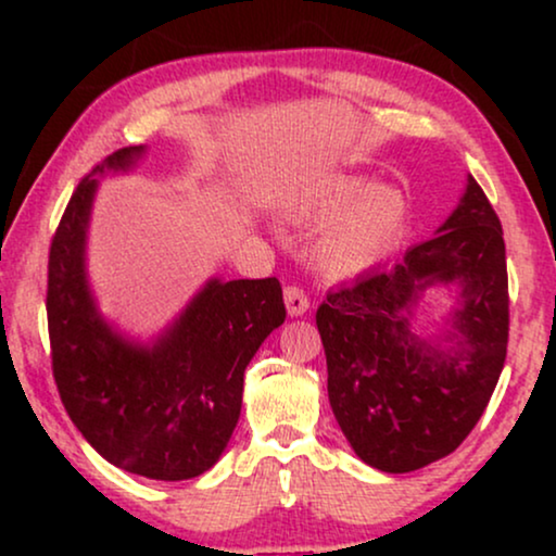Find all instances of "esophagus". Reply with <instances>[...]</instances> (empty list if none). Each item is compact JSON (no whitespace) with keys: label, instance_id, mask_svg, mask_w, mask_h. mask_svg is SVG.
Instances as JSON below:
<instances>
[{"label":"esophagus","instance_id":"1","mask_svg":"<svg viewBox=\"0 0 556 556\" xmlns=\"http://www.w3.org/2000/svg\"><path fill=\"white\" fill-rule=\"evenodd\" d=\"M283 299H286L288 314H291V316H303L311 306L308 295L303 293V288H299V286H288L283 291Z\"/></svg>","mask_w":556,"mask_h":556}]
</instances>
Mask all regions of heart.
Listing matches in <instances>:
<instances>
[{"label":"heart","mask_w":556,"mask_h":556,"mask_svg":"<svg viewBox=\"0 0 556 556\" xmlns=\"http://www.w3.org/2000/svg\"><path fill=\"white\" fill-rule=\"evenodd\" d=\"M288 217L301 227L324 223L311 245L316 268L329 278H352L392 253L407 232L409 202L400 187L337 174L303 192Z\"/></svg>","instance_id":"heart-1"}]
</instances>
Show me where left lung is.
<instances>
[{"mask_svg": "<svg viewBox=\"0 0 556 556\" xmlns=\"http://www.w3.org/2000/svg\"><path fill=\"white\" fill-rule=\"evenodd\" d=\"M430 285L459 286L443 340L408 329ZM316 326L333 417L367 466L409 473L451 455L481 420L508 344L504 230L478 181L468 177L435 238L409 248L392 268L329 291Z\"/></svg>", "mask_w": 556, "mask_h": 556, "instance_id": "left-lung-1", "label": "left lung"}]
</instances>
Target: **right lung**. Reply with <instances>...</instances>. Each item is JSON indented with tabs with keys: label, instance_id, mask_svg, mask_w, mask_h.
<instances>
[{
	"label": "right lung",
	"instance_id": "1",
	"mask_svg": "<svg viewBox=\"0 0 556 556\" xmlns=\"http://www.w3.org/2000/svg\"><path fill=\"white\" fill-rule=\"evenodd\" d=\"M143 147L113 151L80 179L48 261L52 377L83 438L105 460L154 481H187L219 460L257 349L286 321L278 278H212L151 344L101 316L86 273L98 177L128 172Z\"/></svg>",
	"mask_w": 556,
	"mask_h": 556
}]
</instances>
